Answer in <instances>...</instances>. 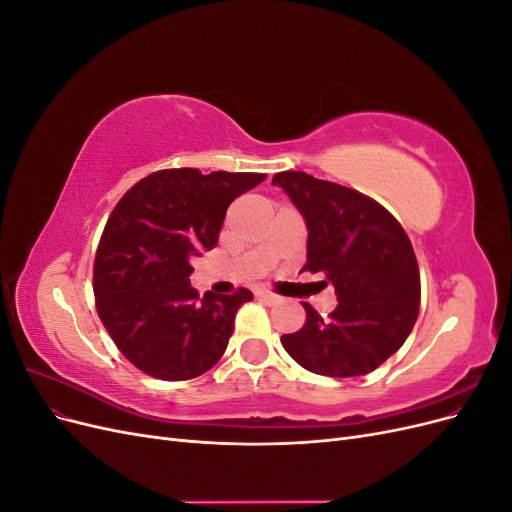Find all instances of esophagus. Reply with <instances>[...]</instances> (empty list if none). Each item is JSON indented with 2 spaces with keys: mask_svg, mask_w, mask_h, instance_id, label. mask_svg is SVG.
<instances>
[{
  "mask_svg": "<svg viewBox=\"0 0 512 512\" xmlns=\"http://www.w3.org/2000/svg\"><path fill=\"white\" fill-rule=\"evenodd\" d=\"M256 297L262 299V301H267V303H277V301H280V297H277L275 292H271V290H267V288H258V290H256Z\"/></svg>",
  "mask_w": 512,
  "mask_h": 512,
  "instance_id": "esophagus-1",
  "label": "esophagus"
}]
</instances>
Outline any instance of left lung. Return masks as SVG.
Masks as SVG:
<instances>
[{"instance_id": "8db88e82", "label": "left lung", "mask_w": 512, "mask_h": 512, "mask_svg": "<svg viewBox=\"0 0 512 512\" xmlns=\"http://www.w3.org/2000/svg\"><path fill=\"white\" fill-rule=\"evenodd\" d=\"M273 185L284 188L309 230L301 271L324 275L322 284L337 292L329 318L303 303L305 324L282 335L284 350L312 374H369L404 346L421 305V273L404 226L374 198L301 170L277 173Z\"/></svg>"}]
</instances>
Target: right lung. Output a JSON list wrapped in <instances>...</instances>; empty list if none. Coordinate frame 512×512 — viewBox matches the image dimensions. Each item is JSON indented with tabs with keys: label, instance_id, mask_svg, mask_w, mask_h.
<instances>
[{
	"label": "right lung",
	"instance_id": "obj_1",
	"mask_svg": "<svg viewBox=\"0 0 512 512\" xmlns=\"http://www.w3.org/2000/svg\"><path fill=\"white\" fill-rule=\"evenodd\" d=\"M265 177L164 168L132 185L108 215L94 260L96 309L143 374L192 380L222 359L237 309L254 294L237 288L200 299L190 258L215 247L228 205Z\"/></svg>",
	"mask_w": 512,
	"mask_h": 512
}]
</instances>
